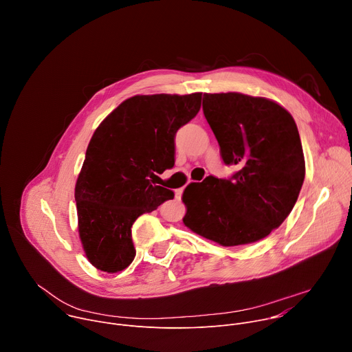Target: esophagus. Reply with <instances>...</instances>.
Listing matches in <instances>:
<instances>
[{"label": "esophagus", "mask_w": 352, "mask_h": 352, "mask_svg": "<svg viewBox=\"0 0 352 352\" xmlns=\"http://www.w3.org/2000/svg\"><path fill=\"white\" fill-rule=\"evenodd\" d=\"M181 195H182V189H177V190H175V199L179 200V199H181Z\"/></svg>", "instance_id": "obj_1"}]
</instances>
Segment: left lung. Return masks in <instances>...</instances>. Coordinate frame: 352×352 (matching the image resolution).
I'll return each mask as SVG.
<instances>
[{
    "label": "left lung",
    "instance_id": "8db88e82",
    "mask_svg": "<svg viewBox=\"0 0 352 352\" xmlns=\"http://www.w3.org/2000/svg\"><path fill=\"white\" fill-rule=\"evenodd\" d=\"M204 113L231 179L189 184L184 224L221 246L267 236L292 210L305 178V157L292 116L274 100L238 91L205 93Z\"/></svg>",
    "mask_w": 352,
    "mask_h": 352
}]
</instances>
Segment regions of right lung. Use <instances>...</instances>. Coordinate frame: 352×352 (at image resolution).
<instances>
[{
    "label": "right lung",
    "mask_w": 352,
    "mask_h": 352,
    "mask_svg": "<svg viewBox=\"0 0 352 352\" xmlns=\"http://www.w3.org/2000/svg\"><path fill=\"white\" fill-rule=\"evenodd\" d=\"M202 93L136 94L100 124L75 185L78 231L87 261L106 273L126 269L135 248L133 221L174 192L155 173L174 166V138L200 110Z\"/></svg>",
    "instance_id": "obj_1"
}]
</instances>
